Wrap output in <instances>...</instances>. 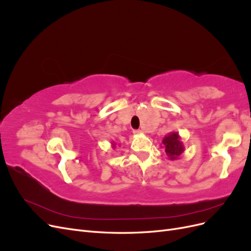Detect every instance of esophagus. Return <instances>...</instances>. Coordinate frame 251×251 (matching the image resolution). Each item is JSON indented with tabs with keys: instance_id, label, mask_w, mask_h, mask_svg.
Here are the masks:
<instances>
[{
	"instance_id": "34e87169",
	"label": "esophagus",
	"mask_w": 251,
	"mask_h": 251,
	"mask_svg": "<svg viewBox=\"0 0 251 251\" xmlns=\"http://www.w3.org/2000/svg\"><path fill=\"white\" fill-rule=\"evenodd\" d=\"M134 133H135V134H141L142 131H141V130H135Z\"/></svg>"
}]
</instances>
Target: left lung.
Instances as JSON below:
<instances>
[{"instance_id":"1","label":"left lung","mask_w":251,"mask_h":251,"mask_svg":"<svg viewBox=\"0 0 251 251\" xmlns=\"http://www.w3.org/2000/svg\"><path fill=\"white\" fill-rule=\"evenodd\" d=\"M162 143L165 149V153L171 160H176L184 151L183 143L180 140V136L178 133H171L168 136H165Z\"/></svg>"}]
</instances>
